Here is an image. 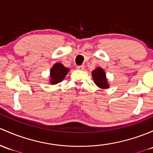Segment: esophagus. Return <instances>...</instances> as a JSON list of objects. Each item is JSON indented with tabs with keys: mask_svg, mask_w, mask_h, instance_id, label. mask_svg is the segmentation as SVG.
Wrapping results in <instances>:
<instances>
[{
	"mask_svg": "<svg viewBox=\"0 0 153 153\" xmlns=\"http://www.w3.org/2000/svg\"><path fill=\"white\" fill-rule=\"evenodd\" d=\"M76 68L78 69V70H83V68H84V66H83V65H81V66H77V67H76Z\"/></svg>",
	"mask_w": 153,
	"mask_h": 153,
	"instance_id": "1",
	"label": "esophagus"
}]
</instances>
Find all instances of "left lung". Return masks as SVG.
I'll return each mask as SVG.
<instances>
[{"mask_svg":"<svg viewBox=\"0 0 153 153\" xmlns=\"http://www.w3.org/2000/svg\"><path fill=\"white\" fill-rule=\"evenodd\" d=\"M93 80L98 87L101 89H107L109 87L107 78L104 70L101 67H97L91 72Z\"/></svg>","mask_w":153,"mask_h":153,"instance_id":"1","label":"left lung"}]
</instances>
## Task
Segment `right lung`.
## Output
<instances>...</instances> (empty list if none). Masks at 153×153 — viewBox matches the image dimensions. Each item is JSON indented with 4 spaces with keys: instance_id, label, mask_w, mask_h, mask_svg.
Instances as JSON below:
<instances>
[{
    "instance_id": "right-lung-1",
    "label": "right lung",
    "mask_w": 153,
    "mask_h": 153,
    "mask_svg": "<svg viewBox=\"0 0 153 153\" xmlns=\"http://www.w3.org/2000/svg\"><path fill=\"white\" fill-rule=\"evenodd\" d=\"M69 70H70L64 67L62 64L56 63L54 64L51 70V84H56L63 81Z\"/></svg>"
}]
</instances>
